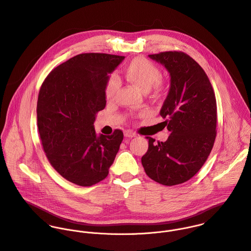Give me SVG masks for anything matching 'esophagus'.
Here are the masks:
<instances>
[{"mask_svg":"<svg viewBox=\"0 0 251 251\" xmlns=\"http://www.w3.org/2000/svg\"><path fill=\"white\" fill-rule=\"evenodd\" d=\"M124 136L127 138H135V137H137V134L131 130H126L124 132Z\"/></svg>","mask_w":251,"mask_h":251,"instance_id":"obj_1","label":"esophagus"}]
</instances>
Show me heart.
<instances>
[{
  "label": "heart",
  "instance_id": "b5f03b06",
  "mask_svg": "<svg viewBox=\"0 0 251 251\" xmlns=\"http://www.w3.org/2000/svg\"><path fill=\"white\" fill-rule=\"evenodd\" d=\"M126 79L138 87L143 92H148L155 84L158 88V80L160 78L159 69L149 59L144 57H137L133 59L125 69ZM120 87V79L116 73H112L108 76L105 83L104 94L107 99H111L115 96Z\"/></svg>",
  "mask_w": 251,
  "mask_h": 251
}]
</instances>
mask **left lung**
<instances>
[{
	"label": "left lung",
	"mask_w": 251,
	"mask_h": 251,
	"mask_svg": "<svg viewBox=\"0 0 251 251\" xmlns=\"http://www.w3.org/2000/svg\"><path fill=\"white\" fill-rule=\"evenodd\" d=\"M170 74V89L160 110L170 133L166 142L149 139L142 157L147 175L164 186L189 181L205 163L216 138L217 104L202 67L183 51L150 54Z\"/></svg>",
	"instance_id": "left-lung-1"
}]
</instances>
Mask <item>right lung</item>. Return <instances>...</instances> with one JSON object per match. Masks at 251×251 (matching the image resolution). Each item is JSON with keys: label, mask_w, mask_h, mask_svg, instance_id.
Returning <instances> with one entry per match:
<instances>
[{"label": "right lung", "mask_w": 251, "mask_h": 251, "mask_svg": "<svg viewBox=\"0 0 251 251\" xmlns=\"http://www.w3.org/2000/svg\"><path fill=\"white\" fill-rule=\"evenodd\" d=\"M125 56L89 52L53 68L43 82L37 101V125L46 156L67 181L93 186L108 175L123 140L97 136L96 114L105 107L108 74Z\"/></svg>", "instance_id": "obj_1"}]
</instances>
